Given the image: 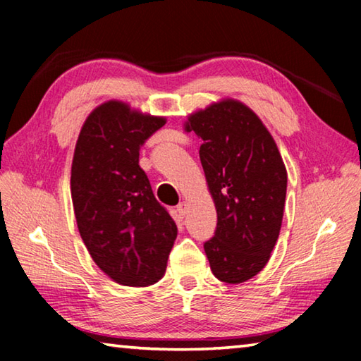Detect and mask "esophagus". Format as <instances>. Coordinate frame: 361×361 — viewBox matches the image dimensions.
I'll list each match as a JSON object with an SVG mask.
<instances>
[{
	"label": "esophagus",
	"mask_w": 361,
	"mask_h": 361,
	"mask_svg": "<svg viewBox=\"0 0 361 361\" xmlns=\"http://www.w3.org/2000/svg\"><path fill=\"white\" fill-rule=\"evenodd\" d=\"M176 212H178V215L183 218L186 215V212H188V205H186V202H180L178 205H176Z\"/></svg>",
	"instance_id": "1"
}]
</instances>
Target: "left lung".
Wrapping results in <instances>:
<instances>
[{
	"mask_svg": "<svg viewBox=\"0 0 361 361\" xmlns=\"http://www.w3.org/2000/svg\"><path fill=\"white\" fill-rule=\"evenodd\" d=\"M186 130L202 140L199 156L218 223L204 243L218 280L242 283L255 277L279 239L286 170L277 145L252 109L235 100L213 103L189 116Z\"/></svg>",
	"mask_w": 361,
	"mask_h": 361,
	"instance_id": "8db88e82",
	"label": "left lung"
}]
</instances>
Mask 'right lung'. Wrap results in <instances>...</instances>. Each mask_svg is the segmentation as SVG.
Instances as JSON below:
<instances>
[{
	"label": "right lung",
	"mask_w": 361,
	"mask_h": 361,
	"mask_svg": "<svg viewBox=\"0 0 361 361\" xmlns=\"http://www.w3.org/2000/svg\"><path fill=\"white\" fill-rule=\"evenodd\" d=\"M166 124L122 102L95 108L79 133L71 199L79 234L108 277L148 286L164 276L176 224L138 166L140 148Z\"/></svg>",
	"instance_id": "add662e5"
}]
</instances>
